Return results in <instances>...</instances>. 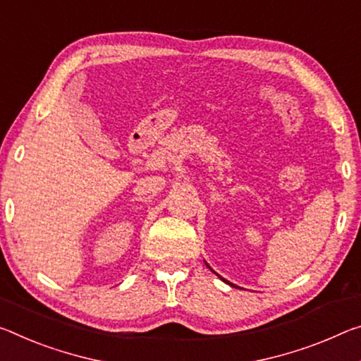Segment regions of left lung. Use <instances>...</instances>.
Wrapping results in <instances>:
<instances>
[{
    "label": "left lung",
    "instance_id": "1",
    "mask_svg": "<svg viewBox=\"0 0 361 361\" xmlns=\"http://www.w3.org/2000/svg\"><path fill=\"white\" fill-rule=\"evenodd\" d=\"M205 265H207V267H209V263H205ZM209 268H210V267H209ZM210 270H212V268H210ZM212 271H214V270H212ZM214 273H215V271H214ZM215 274H216V273H215ZM216 276H219V278H220V279H221V281H223V283H226V284H230V286H231V288H236V286H234V284H233V283H230V281H226V279H223V278H221V276H220V274H216Z\"/></svg>",
    "mask_w": 361,
    "mask_h": 361
}]
</instances>
